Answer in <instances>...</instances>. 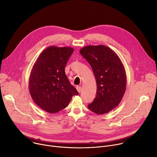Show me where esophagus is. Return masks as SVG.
Instances as JSON below:
<instances>
[{
	"instance_id": "1",
	"label": "esophagus",
	"mask_w": 157,
	"mask_h": 157,
	"mask_svg": "<svg viewBox=\"0 0 157 157\" xmlns=\"http://www.w3.org/2000/svg\"><path fill=\"white\" fill-rule=\"evenodd\" d=\"M76 90H77V91H78V93H80V92H81V86H76Z\"/></svg>"
}]
</instances>
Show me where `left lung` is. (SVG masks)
Listing matches in <instances>:
<instances>
[{"label":"left lung","mask_w":157,"mask_h":157,"mask_svg":"<svg viewBox=\"0 0 157 157\" xmlns=\"http://www.w3.org/2000/svg\"><path fill=\"white\" fill-rule=\"evenodd\" d=\"M79 52L91 66L97 84L96 96L88 108L98 115L107 113L119 105L125 93L124 66L118 56L104 45L86 46Z\"/></svg>","instance_id":"left-lung-1"}]
</instances>
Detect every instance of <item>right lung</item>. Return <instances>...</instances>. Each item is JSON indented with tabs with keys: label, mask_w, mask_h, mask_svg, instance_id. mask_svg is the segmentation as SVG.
I'll use <instances>...</instances> for the list:
<instances>
[{
	"label": "right lung",
	"mask_w": 157,
	"mask_h": 157,
	"mask_svg": "<svg viewBox=\"0 0 157 157\" xmlns=\"http://www.w3.org/2000/svg\"><path fill=\"white\" fill-rule=\"evenodd\" d=\"M74 49L49 46L35 62L29 80L31 96L42 109L56 113L65 108L73 96L78 95L65 74L67 62Z\"/></svg>",
	"instance_id": "add662e5"
}]
</instances>
